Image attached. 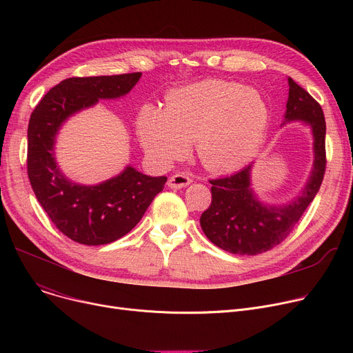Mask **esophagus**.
Here are the masks:
<instances>
[{
	"label": "esophagus",
	"mask_w": 353,
	"mask_h": 353,
	"mask_svg": "<svg viewBox=\"0 0 353 353\" xmlns=\"http://www.w3.org/2000/svg\"><path fill=\"white\" fill-rule=\"evenodd\" d=\"M190 183H192V177H190L188 173L181 172V173L173 174V176L169 179V181H167V186L172 188V189H183V188L189 186Z\"/></svg>",
	"instance_id": "34e87169"
}]
</instances>
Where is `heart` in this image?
Wrapping results in <instances>:
<instances>
[{
    "instance_id": "heart-1",
    "label": "heart",
    "mask_w": 353,
    "mask_h": 353,
    "mask_svg": "<svg viewBox=\"0 0 353 353\" xmlns=\"http://www.w3.org/2000/svg\"><path fill=\"white\" fill-rule=\"evenodd\" d=\"M269 121V104L257 90L206 80L170 92L163 110L143 107L137 133L145 150L161 163L179 159L194 141L206 169L232 172L256 156Z\"/></svg>"
}]
</instances>
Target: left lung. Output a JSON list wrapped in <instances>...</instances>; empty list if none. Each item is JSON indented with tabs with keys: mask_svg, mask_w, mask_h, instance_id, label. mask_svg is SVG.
Wrapping results in <instances>:
<instances>
[{
	"mask_svg": "<svg viewBox=\"0 0 353 353\" xmlns=\"http://www.w3.org/2000/svg\"><path fill=\"white\" fill-rule=\"evenodd\" d=\"M286 121H305L313 134V169L302 193L285 205L259 201L250 188L253 164L221 179L209 180L212 203L200 226L217 248L233 254L253 256L282 243L321 189L326 169V123L321 104L290 77Z\"/></svg>",
	"mask_w": 353,
	"mask_h": 353,
	"instance_id": "8db88e82",
	"label": "left lung"
}]
</instances>
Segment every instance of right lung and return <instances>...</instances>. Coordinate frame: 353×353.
<instances>
[{
	"label": "right lung",
	"instance_id": "add662e5",
	"mask_svg": "<svg viewBox=\"0 0 353 353\" xmlns=\"http://www.w3.org/2000/svg\"><path fill=\"white\" fill-rule=\"evenodd\" d=\"M141 72L120 76L71 77L37 104L28 123L27 173L37 200L63 234L87 246L114 242L132 230L167 181L145 176L132 165L96 186L68 180L54 157L61 124L100 99H119L132 90Z\"/></svg>",
	"mask_w": 353,
	"mask_h": 353
}]
</instances>
